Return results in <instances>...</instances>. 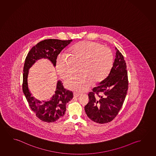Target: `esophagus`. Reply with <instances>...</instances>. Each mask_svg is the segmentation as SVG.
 I'll return each mask as SVG.
<instances>
[{"instance_id":"34e87169","label":"esophagus","mask_w":156,"mask_h":156,"mask_svg":"<svg viewBox=\"0 0 156 156\" xmlns=\"http://www.w3.org/2000/svg\"><path fill=\"white\" fill-rule=\"evenodd\" d=\"M80 96V94H79V93H74V98H78V97H79Z\"/></svg>"}]
</instances>
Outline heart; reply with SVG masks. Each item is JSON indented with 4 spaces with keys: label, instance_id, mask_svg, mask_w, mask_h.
Segmentation results:
<instances>
[{
    "label": "heart",
    "instance_id": "b5f03b06",
    "mask_svg": "<svg viewBox=\"0 0 156 156\" xmlns=\"http://www.w3.org/2000/svg\"><path fill=\"white\" fill-rule=\"evenodd\" d=\"M113 62V56L108 48L97 42L83 41L69 50L68 56L62 54L56 59V69L60 76L66 80L73 74L79 66L80 74L68 80V89L84 92L92 86L93 81H102L108 75Z\"/></svg>",
    "mask_w": 156,
    "mask_h": 156
}]
</instances>
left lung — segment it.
<instances>
[{
	"label": "left lung",
	"mask_w": 156,
	"mask_h": 156,
	"mask_svg": "<svg viewBox=\"0 0 156 156\" xmlns=\"http://www.w3.org/2000/svg\"><path fill=\"white\" fill-rule=\"evenodd\" d=\"M115 58L106 78L93 89L84 107L87 115L98 124L107 123L118 114L128 90V76L123 55L115 47Z\"/></svg>",
	"instance_id": "8db88e82"
}]
</instances>
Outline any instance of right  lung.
I'll return each instance as SVG.
<instances>
[{"label":"right lung","instance_id":"obj_1","mask_svg":"<svg viewBox=\"0 0 156 156\" xmlns=\"http://www.w3.org/2000/svg\"><path fill=\"white\" fill-rule=\"evenodd\" d=\"M73 40L49 39L42 41L31 48L25 59L23 69V91L29 106L37 118L47 122H53L63 116L66 111V105L73 98L72 91L65 89L62 82L57 81L55 94L49 101L40 100L32 97L27 82L29 69L36 62L42 58L49 59L54 67L56 65L58 55Z\"/></svg>","mask_w":156,"mask_h":156}]
</instances>
